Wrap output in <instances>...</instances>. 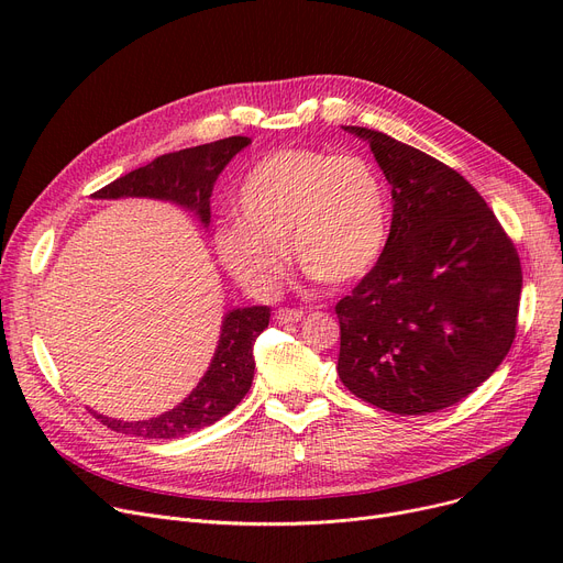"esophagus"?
<instances>
[{
	"instance_id": "34e87169",
	"label": "esophagus",
	"mask_w": 563,
	"mask_h": 563,
	"mask_svg": "<svg viewBox=\"0 0 563 563\" xmlns=\"http://www.w3.org/2000/svg\"><path fill=\"white\" fill-rule=\"evenodd\" d=\"M301 319H303V310H297V308L276 310V321H280V323H294V321H301Z\"/></svg>"
}]
</instances>
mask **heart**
<instances>
[{"mask_svg":"<svg viewBox=\"0 0 563 563\" xmlns=\"http://www.w3.org/2000/svg\"><path fill=\"white\" fill-rule=\"evenodd\" d=\"M234 214L214 232L225 272L257 297L285 274V246L323 285L374 269L388 244L390 205L376 168L358 155L283 147L264 155L234 196Z\"/></svg>","mask_w":563,"mask_h":563,"instance_id":"heart-1","label":"heart"}]
</instances>
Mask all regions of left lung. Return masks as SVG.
<instances>
[{"instance_id": "obj_1", "label": "left lung", "mask_w": 563, "mask_h": 563, "mask_svg": "<svg viewBox=\"0 0 563 563\" xmlns=\"http://www.w3.org/2000/svg\"><path fill=\"white\" fill-rule=\"evenodd\" d=\"M393 189V225L374 269L338 306V374L363 401L427 416L459 404L499 367L516 338L520 260L463 175L367 128Z\"/></svg>"}]
</instances>
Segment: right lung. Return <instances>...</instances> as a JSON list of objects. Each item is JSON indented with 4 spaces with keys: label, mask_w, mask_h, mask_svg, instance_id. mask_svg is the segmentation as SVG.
<instances>
[{
    "label": "right lung",
    "mask_w": 563,
    "mask_h": 563,
    "mask_svg": "<svg viewBox=\"0 0 563 563\" xmlns=\"http://www.w3.org/2000/svg\"><path fill=\"white\" fill-rule=\"evenodd\" d=\"M251 145L249 136H230L214 143H205L187 151H177L157 157L123 177H118L104 189L96 191V200L118 198H153L183 207L207 230L210 228V198L217 177L230 159ZM272 308L249 306L232 308L223 314L221 335L210 367L198 380V386L170 410L157 418L125 422L91 410L111 431L139 438H183L219 422L240 404L251 390L255 358L253 344L257 335L269 327Z\"/></svg>",
    "instance_id": "obj_1"
}]
</instances>
